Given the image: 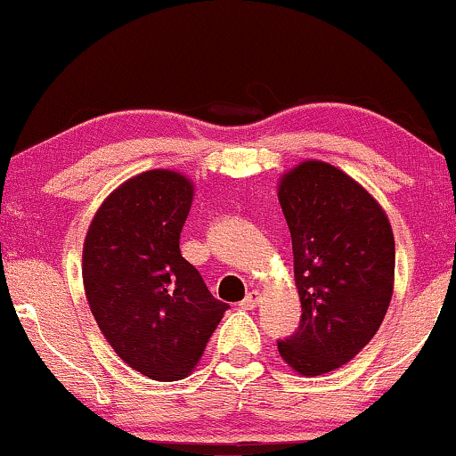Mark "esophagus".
<instances>
[{
	"instance_id": "obj_1",
	"label": "esophagus",
	"mask_w": 456,
	"mask_h": 456,
	"mask_svg": "<svg viewBox=\"0 0 456 456\" xmlns=\"http://www.w3.org/2000/svg\"><path fill=\"white\" fill-rule=\"evenodd\" d=\"M260 302H262V294L257 289H254L243 297V302H240V308H245V311H254V308L260 305Z\"/></svg>"
}]
</instances>
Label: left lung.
I'll use <instances>...</instances> for the list:
<instances>
[{"mask_svg": "<svg viewBox=\"0 0 456 456\" xmlns=\"http://www.w3.org/2000/svg\"><path fill=\"white\" fill-rule=\"evenodd\" d=\"M294 249L300 330L279 340L300 376H322L359 355L383 323L395 281L389 217L362 183L323 160H302L279 179Z\"/></svg>", "mask_w": 456, "mask_h": 456, "instance_id": "1", "label": "left lung"}]
</instances>
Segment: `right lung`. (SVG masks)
<instances>
[{
	"mask_svg": "<svg viewBox=\"0 0 456 456\" xmlns=\"http://www.w3.org/2000/svg\"><path fill=\"white\" fill-rule=\"evenodd\" d=\"M192 199L183 173L143 171L101 202L84 239L94 322L116 355L151 380L192 374L228 308L179 251Z\"/></svg>",
	"mask_w": 456,
	"mask_h": 456,
	"instance_id": "add662e5",
	"label": "right lung"
}]
</instances>
